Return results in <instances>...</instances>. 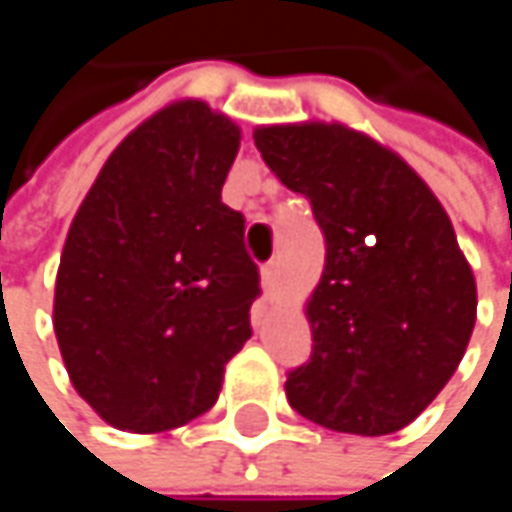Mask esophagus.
<instances>
[{
  "label": "esophagus",
  "instance_id": "1",
  "mask_svg": "<svg viewBox=\"0 0 512 512\" xmlns=\"http://www.w3.org/2000/svg\"><path fill=\"white\" fill-rule=\"evenodd\" d=\"M260 278H263V287H266V293H272V290L278 287V263H275V260H269V263L260 269Z\"/></svg>",
  "mask_w": 512,
  "mask_h": 512
}]
</instances>
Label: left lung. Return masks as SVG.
<instances>
[{"label": "left lung", "mask_w": 512, "mask_h": 512, "mask_svg": "<svg viewBox=\"0 0 512 512\" xmlns=\"http://www.w3.org/2000/svg\"><path fill=\"white\" fill-rule=\"evenodd\" d=\"M255 145L326 237L305 302L314 350L284 382L290 406L335 433L403 430L448 385L477 320L451 216L403 156L341 121L263 124Z\"/></svg>", "instance_id": "1"}]
</instances>
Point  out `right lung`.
I'll list each match as a JSON object with an SVG mask.
<instances>
[{"mask_svg":"<svg viewBox=\"0 0 512 512\" xmlns=\"http://www.w3.org/2000/svg\"><path fill=\"white\" fill-rule=\"evenodd\" d=\"M237 151L225 112L174 100L109 154L70 222L52 329L76 394L115 430L204 415L252 338L257 266L222 204Z\"/></svg>","mask_w":512,"mask_h":512,"instance_id":"add662e5","label":"right lung"}]
</instances>
